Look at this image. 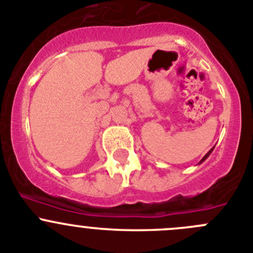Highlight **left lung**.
I'll use <instances>...</instances> for the list:
<instances>
[{
    "mask_svg": "<svg viewBox=\"0 0 253 253\" xmlns=\"http://www.w3.org/2000/svg\"><path fill=\"white\" fill-rule=\"evenodd\" d=\"M213 149H214V147H213V148H212V149H211V150H210V152H208V153H207V154H206V155H205V157H203V158H202V159H201V162H199V164L202 163V162H205V161H206V159H207V158H208V157H210V154H211V153H212V152H213Z\"/></svg>",
    "mask_w": 253,
    "mask_h": 253,
    "instance_id": "8db88e82",
    "label": "left lung"
}]
</instances>
